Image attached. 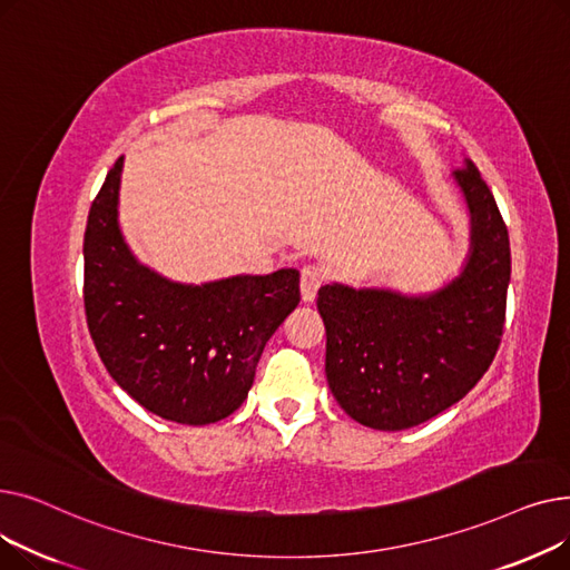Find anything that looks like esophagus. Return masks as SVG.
Here are the masks:
<instances>
[{"label": "esophagus", "instance_id": "esophagus-1", "mask_svg": "<svg viewBox=\"0 0 570 570\" xmlns=\"http://www.w3.org/2000/svg\"><path fill=\"white\" fill-rule=\"evenodd\" d=\"M325 282V269L316 263H309L301 269V291H303V301L305 303H312L318 288L323 286Z\"/></svg>", "mask_w": 570, "mask_h": 570}]
</instances>
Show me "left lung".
I'll return each mask as SVG.
<instances>
[{"instance_id": "1", "label": "left lung", "mask_w": 570, "mask_h": 570, "mask_svg": "<svg viewBox=\"0 0 570 570\" xmlns=\"http://www.w3.org/2000/svg\"><path fill=\"white\" fill-rule=\"evenodd\" d=\"M471 215L460 277L428 295L327 284L325 376L340 406L372 430L421 425L483 379L501 344L511 243L497 200L469 159L455 170Z\"/></svg>"}]
</instances>
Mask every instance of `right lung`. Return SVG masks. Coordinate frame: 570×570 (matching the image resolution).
Wrapping results in <instances>:
<instances>
[{
  "mask_svg": "<svg viewBox=\"0 0 570 570\" xmlns=\"http://www.w3.org/2000/svg\"><path fill=\"white\" fill-rule=\"evenodd\" d=\"M125 157L108 170L85 228V316L101 363L140 406L209 425L247 400L258 357L301 303V273L177 284L140 265L117 224Z\"/></svg>",
  "mask_w": 570,
  "mask_h": 570,
  "instance_id": "obj_1",
  "label": "right lung"
}]
</instances>
